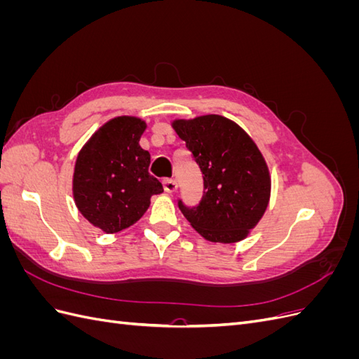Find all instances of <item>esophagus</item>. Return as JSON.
Returning <instances> with one entry per match:
<instances>
[{"label":"esophagus","instance_id":"1","mask_svg":"<svg viewBox=\"0 0 359 359\" xmlns=\"http://www.w3.org/2000/svg\"><path fill=\"white\" fill-rule=\"evenodd\" d=\"M163 187H165V190L168 193H173L178 189V182L172 178H166V180H163Z\"/></svg>","mask_w":359,"mask_h":359}]
</instances>
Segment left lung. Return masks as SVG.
Segmentation results:
<instances>
[{"label": "left lung", "instance_id": "1", "mask_svg": "<svg viewBox=\"0 0 359 359\" xmlns=\"http://www.w3.org/2000/svg\"><path fill=\"white\" fill-rule=\"evenodd\" d=\"M203 175L198 205L178 199L184 217L212 243H236L264 215L271 191L266 163L244 130L220 115L173 123Z\"/></svg>", "mask_w": 359, "mask_h": 359}]
</instances>
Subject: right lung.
<instances>
[{
    "label": "right lung",
    "mask_w": 359,
    "mask_h": 359,
    "mask_svg": "<svg viewBox=\"0 0 359 359\" xmlns=\"http://www.w3.org/2000/svg\"><path fill=\"white\" fill-rule=\"evenodd\" d=\"M145 123L118 116L93 135L76 160L73 196L86 220L106 233L135 224L161 182L149 173L151 156L140 148Z\"/></svg>",
    "instance_id": "add662e5"
}]
</instances>
